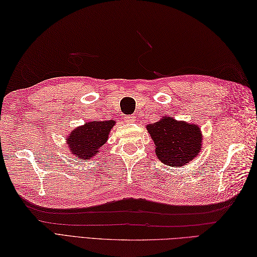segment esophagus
I'll list each match as a JSON object with an SVG mask.
<instances>
[{"label": "esophagus", "mask_w": 257, "mask_h": 257, "mask_svg": "<svg viewBox=\"0 0 257 257\" xmlns=\"http://www.w3.org/2000/svg\"><path fill=\"white\" fill-rule=\"evenodd\" d=\"M123 118H124V122H126V123H134L135 122L134 115H125Z\"/></svg>", "instance_id": "34e87169"}]
</instances>
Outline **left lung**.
Wrapping results in <instances>:
<instances>
[{
    "label": "left lung",
    "mask_w": 257,
    "mask_h": 257,
    "mask_svg": "<svg viewBox=\"0 0 257 257\" xmlns=\"http://www.w3.org/2000/svg\"><path fill=\"white\" fill-rule=\"evenodd\" d=\"M161 162L170 167H182L196 157L202 148L201 128L195 124L165 116L147 125Z\"/></svg>",
    "instance_id": "obj_1"
}]
</instances>
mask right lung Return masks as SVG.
<instances>
[{
    "label": "right lung",
    "instance_id": "obj_1",
    "mask_svg": "<svg viewBox=\"0 0 257 257\" xmlns=\"http://www.w3.org/2000/svg\"><path fill=\"white\" fill-rule=\"evenodd\" d=\"M114 121H93L85 123L84 126L75 128L67 137L68 147L72 154L81 160L93 157L99 148L108 140Z\"/></svg>",
    "mask_w": 257,
    "mask_h": 257
}]
</instances>
